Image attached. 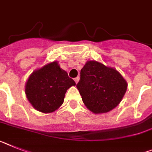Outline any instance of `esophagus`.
Listing matches in <instances>:
<instances>
[{
	"mask_svg": "<svg viewBox=\"0 0 152 152\" xmlns=\"http://www.w3.org/2000/svg\"><path fill=\"white\" fill-rule=\"evenodd\" d=\"M74 80H75V82H76V83H77L79 82V80H80V77H76V78L74 79Z\"/></svg>",
	"mask_w": 152,
	"mask_h": 152,
	"instance_id": "34e87169",
	"label": "esophagus"
}]
</instances>
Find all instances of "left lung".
I'll return each mask as SVG.
<instances>
[{
    "instance_id": "left-lung-1",
    "label": "left lung",
    "mask_w": 152,
    "mask_h": 152,
    "mask_svg": "<svg viewBox=\"0 0 152 152\" xmlns=\"http://www.w3.org/2000/svg\"><path fill=\"white\" fill-rule=\"evenodd\" d=\"M86 107L94 113L115 108L125 94L127 84L115 69L96 61H87L76 85Z\"/></svg>"
}]
</instances>
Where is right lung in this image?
Segmentation results:
<instances>
[{"mask_svg": "<svg viewBox=\"0 0 152 152\" xmlns=\"http://www.w3.org/2000/svg\"><path fill=\"white\" fill-rule=\"evenodd\" d=\"M75 85L58 62H52L31 74L25 84V94L35 109L52 113L63 104L66 90Z\"/></svg>", "mask_w": 152, "mask_h": 152, "instance_id": "obj_1", "label": "right lung"}]
</instances>
